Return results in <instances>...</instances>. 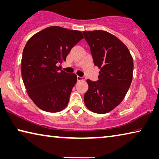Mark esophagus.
<instances>
[{
	"mask_svg": "<svg viewBox=\"0 0 159 159\" xmlns=\"http://www.w3.org/2000/svg\"><path fill=\"white\" fill-rule=\"evenodd\" d=\"M85 79V77H80V76H77V80L78 81H80V80H84Z\"/></svg>",
	"mask_w": 159,
	"mask_h": 159,
	"instance_id": "1",
	"label": "esophagus"
}]
</instances>
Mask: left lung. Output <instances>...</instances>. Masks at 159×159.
<instances>
[{"label":"left lung","mask_w":159,"mask_h":159,"mask_svg":"<svg viewBox=\"0 0 159 159\" xmlns=\"http://www.w3.org/2000/svg\"><path fill=\"white\" fill-rule=\"evenodd\" d=\"M95 66L100 70L96 81L88 79L84 102L95 113L111 111L122 101L132 80L134 62L126 45L102 30L83 32Z\"/></svg>","instance_id":"1"}]
</instances>
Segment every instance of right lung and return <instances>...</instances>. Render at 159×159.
I'll list each match as a JSON object with an SVG mask.
<instances>
[{
    "label": "right lung",
    "mask_w": 159,
    "mask_h": 159,
    "mask_svg": "<svg viewBox=\"0 0 159 159\" xmlns=\"http://www.w3.org/2000/svg\"><path fill=\"white\" fill-rule=\"evenodd\" d=\"M84 39L82 32L52 26L30 38L22 53V77L27 94L40 109L57 112L67 106L77 76L57 66Z\"/></svg>",
    "instance_id": "obj_1"
}]
</instances>
